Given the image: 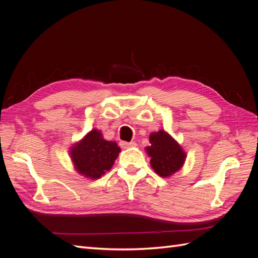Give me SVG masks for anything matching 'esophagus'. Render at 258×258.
<instances>
[{"instance_id":"1","label":"esophagus","mask_w":258,"mask_h":258,"mask_svg":"<svg viewBox=\"0 0 258 258\" xmlns=\"http://www.w3.org/2000/svg\"><path fill=\"white\" fill-rule=\"evenodd\" d=\"M119 144H120V146H121L122 148H129V147L137 146V143H136V142H124V141H121Z\"/></svg>"}]
</instances>
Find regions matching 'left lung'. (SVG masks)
<instances>
[{
	"mask_svg": "<svg viewBox=\"0 0 258 258\" xmlns=\"http://www.w3.org/2000/svg\"><path fill=\"white\" fill-rule=\"evenodd\" d=\"M150 143L145 151L151 157L152 168L158 175L168 177L183 167L186 153L168 132L165 130L152 132Z\"/></svg>",
	"mask_w": 258,
	"mask_h": 258,
	"instance_id": "8db88e82",
	"label": "left lung"
}]
</instances>
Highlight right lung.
<instances>
[{"instance_id":"obj_1","label":"right lung","mask_w":258,"mask_h":258,"mask_svg":"<svg viewBox=\"0 0 258 258\" xmlns=\"http://www.w3.org/2000/svg\"><path fill=\"white\" fill-rule=\"evenodd\" d=\"M119 152L116 142L106 141L99 130L93 129L71 147L70 155L77 172L97 179L113 167Z\"/></svg>"}]
</instances>
